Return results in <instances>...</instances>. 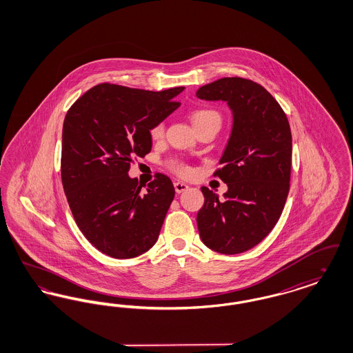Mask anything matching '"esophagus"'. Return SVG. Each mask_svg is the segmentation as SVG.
Listing matches in <instances>:
<instances>
[{"instance_id":"1","label":"esophagus","mask_w":353,"mask_h":353,"mask_svg":"<svg viewBox=\"0 0 353 353\" xmlns=\"http://www.w3.org/2000/svg\"><path fill=\"white\" fill-rule=\"evenodd\" d=\"M188 188H189V185L181 183V181H176V183H174V190H176V193H183Z\"/></svg>"}]
</instances>
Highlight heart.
I'll return each mask as SVG.
<instances>
[{"instance_id":"heart-1","label":"heart","mask_w":353,"mask_h":353,"mask_svg":"<svg viewBox=\"0 0 353 353\" xmlns=\"http://www.w3.org/2000/svg\"><path fill=\"white\" fill-rule=\"evenodd\" d=\"M190 119H192V123L194 124V127H200V125L210 124V123L221 125V115H219V111L209 108V107H202V108L194 110L190 115ZM164 131H165V121L161 120L152 127L150 130V134H151L152 139H160V137H163ZM174 170H176V173H179L181 176H186L190 173V167L188 164L181 163L174 167Z\"/></svg>"}]
</instances>
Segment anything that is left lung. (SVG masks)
Wrapping results in <instances>:
<instances>
[{"label":"left lung","mask_w":353,"mask_h":353,"mask_svg":"<svg viewBox=\"0 0 353 353\" xmlns=\"http://www.w3.org/2000/svg\"><path fill=\"white\" fill-rule=\"evenodd\" d=\"M225 101L233 110V131L214 177L228 184L223 200L202 186L197 214L202 242L221 254L248 252L265 239L285 208L291 179L292 137L288 119L269 91L252 79L222 78L196 92Z\"/></svg>","instance_id":"8db88e82"}]
</instances>
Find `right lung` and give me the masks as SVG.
Masks as SVG:
<instances>
[{
  "label": "right lung",
  "mask_w": 353,
  "mask_h": 353,
  "mask_svg": "<svg viewBox=\"0 0 353 353\" xmlns=\"http://www.w3.org/2000/svg\"><path fill=\"white\" fill-rule=\"evenodd\" d=\"M184 87L147 91L120 84L94 85L70 107L63 121L61 176L72 217L99 252L134 258L157 241L174 188L156 173L147 188L128 170L151 152L150 130L172 114Z\"/></svg>",
  "instance_id": "add662e5"
}]
</instances>
